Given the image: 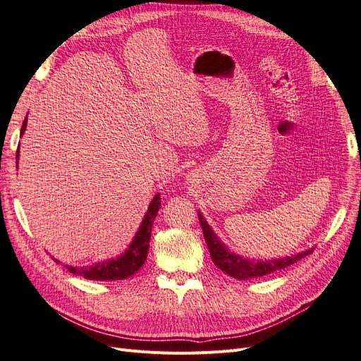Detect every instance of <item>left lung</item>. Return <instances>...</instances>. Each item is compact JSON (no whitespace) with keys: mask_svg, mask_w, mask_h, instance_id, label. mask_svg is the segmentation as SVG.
Instances as JSON below:
<instances>
[{"mask_svg":"<svg viewBox=\"0 0 361 361\" xmlns=\"http://www.w3.org/2000/svg\"><path fill=\"white\" fill-rule=\"evenodd\" d=\"M199 221H200L204 241L207 244V248H209L214 264L233 279L247 280V279L264 277L267 274H271V272H276L297 264V262L301 260L302 257L313 253V248H309L289 257H280V259H271V260H255V259L250 260L232 253V251H228L227 247L216 238L209 224H207V221L203 218L202 212H199Z\"/></svg>","mask_w":361,"mask_h":361,"instance_id":"8db88e82","label":"left lung"}]
</instances>
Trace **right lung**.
Listing matches in <instances>:
<instances>
[{"label": "right lung", "mask_w": 361, "mask_h": 361, "mask_svg": "<svg viewBox=\"0 0 361 361\" xmlns=\"http://www.w3.org/2000/svg\"><path fill=\"white\" fill-rule=\"evenodd\" d=\"M25 128H27V117L24 120L23 128H20V135L24 134ZM18 158H19V147H18L16 159ZM159 206H161V197L159 194H157L154 200H152L149 204V209L143 218V221H141V226L138 228V232L135 233L133 243L129 244L125 253H122L118 257L97 262V264L90 267L66 265V268L72 272V274L82 276L87 280H123L135 274V272L143 267V264L146 262L150 233H152V224L155 221ZM54 260L59 262L57 259Z\"/></svg>", "instance_id": "obj_1"}]
</instances>
